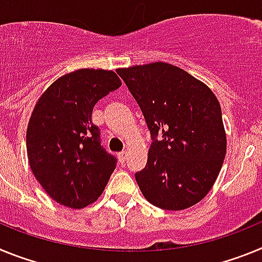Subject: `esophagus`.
Instances as JSON below:
<instances>
[{
  "label": "esophagus",
  "mask_w": 262,
  "mask_h": 262,
  "mask_svg": "<svg viewBox=\"0 0 262 262\" xmlns=\"http://www.w3.org/2000/svg\"><path fill=\"white\" fill-rule=\"evenodd\" d=\"M118 159H119V161L122 164L124 163V161H126V159H127V152L126 151H123V152H119V154H118Z\"/></svg>",
  "instance_id": "1"
}]
</instances>
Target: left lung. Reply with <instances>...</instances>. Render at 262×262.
Returning a JSON list of instances; mask_svg holds the SVG:
<instances>
[{
	"mask_svg": "<svg viewBox=\"0 0 262 262\" xmlns=\"http://www.w3.org/2000/svg\"><path fill=\"white\" fill-rule=\"evenodd\" d=\"M117 73L140 106L154 140L147 165L135 173L144 198L173 211L196 205L211 190L226 157L219 101L202 81L168 62Z\"/></svg>",
	"mask_w": 262,
	"mask_h": 262,
	"instance_id": "8db88e82",
	"label": "left lung"
}]
</instances>
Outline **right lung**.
<instances>
[{"mask_svg": "<svg viewBox=\"0 0 262 262\" xmlns=\"http://www.w3.org/2000/svg\"><path fill=\"white\" fill-rule=\"evenodd\" d=\"M120 85L113 71L77 69L52 82L32 110L26 135L30 166L60 205L82 209L105 190L117 159L101 147L92 113Z\"/></svg>", "mask_w": 262, "mask_h": 262, "instance_id": "1", "label": "right lung"}]
</instances>
